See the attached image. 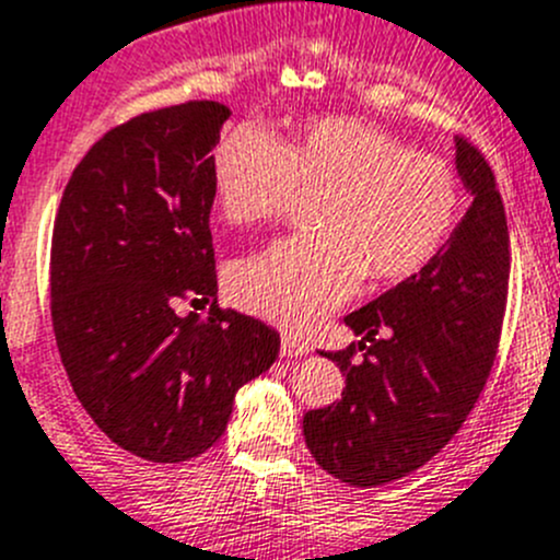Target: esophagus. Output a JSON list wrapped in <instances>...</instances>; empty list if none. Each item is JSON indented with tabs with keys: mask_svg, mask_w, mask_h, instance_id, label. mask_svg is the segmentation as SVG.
<instances>
[{
	"mask_svg": "<svg viewBox=\"0 0 560 560\" xmlns=\"http://www.w3.org/2000/svg\"><path fill=\"white\" fill-rule=\"evenodd\" d=\"M312 350L306 339H301L298 334H281V355L284 358H298V355H306Z\"/></svg>",
	"mask_w": 560,
	"mask_h": 560,
	"instance_id": "34e87169",
	"label": "esophagus"
}]
</instances>
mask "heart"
<instances>
[{
	"instance_id": "heart-1",
	"label": "heart",
	"mask_w": 560,
	"mask_h": 560,
	"mask_svg": "<svg viewBox=\"0 0 560 560\" xmlns=\"http://www.w3.org/2000/svg\"><path fill=\"white\" fill-rule=\"evenodd\" d=\"M215 208L230 224L276 219L303 186L325 188L314 235L287 237L230 270V298L257 317L312 325L347 301L363 276L405 279L452 235L459 183L452 166L412 153L358 117H319L279 142L237 125L213 150Z\"/></svg>"
}]
</instances>
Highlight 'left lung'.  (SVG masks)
Returning a JSON list of instances; mask_svg holds the SVG:
<instances>
[{
  "mask_svg": "<svg viewBox=\"0 0 560 560\" xmlns=\"http://www.w3.org/2000/svg\"><path fill=\"white\" fill-rule=\"evenodd\" d=\"M470 197L441 252L358 312L361 341L319 352L345 372L334 405L303 416V438L325 474L377 487L430 463L463 427L487 383L509 292V226L490 164L454 139Z\"/></svg>",
  "mask_w": 560,
  "mask_h": 560,
  "instance_id": "left-lung-1",
  "label": "left lung"
}]
</instances>
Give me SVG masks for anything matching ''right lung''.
<instances>
[{
	"label": "right lung",
	"mask_w": 560,
	"mask_h": 560,
	"mask_svg": "<svg viewBox=\"0 0 560 560\" xmlns=\"http://www.w3.org/2000/svg\"><path fill=\"white\" fill-rule=\"evenodd\" d=\"M215 101L139 114L92 144L65 186L51 241V319L92 421L125 452L186 463L226 430L241 385L279 358V334L219 308ZM177 300L214 301L202 320Z\"/></svg>",
	"instance_id": "add662e5"
}]
</instances>
